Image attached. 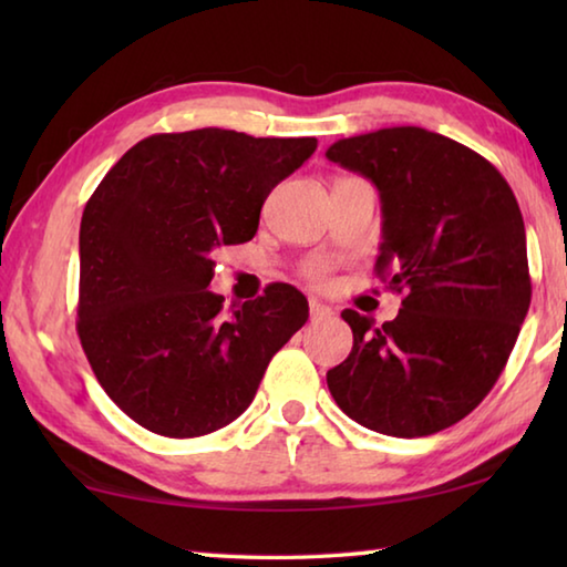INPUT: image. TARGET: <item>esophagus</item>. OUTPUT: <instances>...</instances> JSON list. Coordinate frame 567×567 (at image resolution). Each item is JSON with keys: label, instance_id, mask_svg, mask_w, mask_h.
Here are the masks:
<instances>
[{"label": "esophagus", "instance_id": "34e87169", "mask_svg": "<svg viewBox=\"0 0 567 567\" xmlns=\"http://www.w3.org/2000/svg\"><path fill=\"white\" fill-rule=\"evenodd\" d=\"M310 315H312L315 320H318V318H330L332 310H330L328 305H322L320 300H315V297H312V300H310Z\"/></svg>", "mask_w": 567, "mask_h": 567}]
</instances>
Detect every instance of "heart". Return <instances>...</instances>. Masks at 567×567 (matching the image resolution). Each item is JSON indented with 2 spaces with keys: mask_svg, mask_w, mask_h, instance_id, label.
<instances>
[{
  "mask_svg": "<svg viewBox=\"0 0 567 567\" xmlns=\"http://www.w3.org/2000/svg\"><path fill=\"white\" fill-rule=\"evenodd\" d=\"M328 272H330V265L324 262V260L307 262L305 270H302V275L307 277V280H312V282H322L324 277H328Z\"/></svg>",
  "mask_w": 567,
  "mask_h": 567,
  "instance_id": "obj_1",
  "label": "heart"
}]
</instances>
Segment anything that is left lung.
<instances>
[{
    "label": "left lung",
    "instance_id": "left-lung-1",
    "mask_svg": "<svg viewBox=\"0 0 567 567\" xmlns=\"http://www.w3.org/2000/svg\"><path fill=\"white\" fill-rule=\"evenodd\" d=\"M324 155L378 187L375 270L405 292L382 328L342 312L352 352L328 372V388L375 433H440L493 390L530 307L520 207L491 162L422 127L358 134Z\"/></svg>",
    "mask_w": 567,
    "mask_h": 567
}]
</instances>
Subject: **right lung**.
<instances>
[{
	"label": "right lung",
	"instance_id": "1",
	"mask_svg": "<svg viewBox=\"0 0 567 567\" xmlns=\"http://www.w3.org/2000/svg\"><path fill=\"white\" fill-rule=\"evenodd\" d=\"M315 150V137L217 127L152 134L94 189L80 225L76 332L104 392L150 433L229 425L307 322L292 285H267L229 312L207 287L215 249L252 239L267 195Z\"/></svg>",
	"mask_w": 567,
	"mask_h": 567
}]
</instances>
